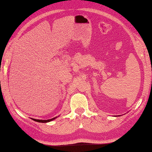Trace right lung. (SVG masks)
I'll return each instance as SVG.
<instances>
[{"instance_id":"1","label":"right lung","mask_w":152,"mask_h":152,"mask_svg":"<svg viewBox=\"0 0 152 152\" xmlns=\"http://www.w3.org/2000/svg\"><path fill=\"white\" fill-rule=\"evenodd\" d=\"M56 117H53L52 119H48V120H39V119H32L33 121H37V122H39V123H48V122H50L51 121L54 120Z\"/></svg>"}]
</instances>
